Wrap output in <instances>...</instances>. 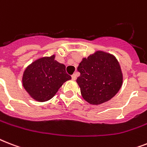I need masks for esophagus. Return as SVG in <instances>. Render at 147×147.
Masks as SVG:
<instances>
[{"instance_id": "34e87169", "label": "esophagus", "mask_w": 147, "mask_h": 147, "mask_svg": "<svg viewBox=\"0 0 147 147\" xmlns=\"http://www.w3.org/2000/svg\"><path fill=\"white\" fill-rule=\"evenodd\" d=\"M71 79H72V80H76V74H73V75H72V76H71Z\"/></svg>"}]
</instances>
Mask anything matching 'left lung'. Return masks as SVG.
Segmentation results:
<instances>
[{
	"label": "left lung",
	"mask_w": 147,
	"mask_h": 147,
	"mask_svg": "<svg viewBox=\"0 0 147 147\" xmlns=\"http://www.w3.org/2000/svg\"><path fill=\"white\" fill-rule=\"evenodd\" d=\"M80 76L77 83L82 98L88 103L98 105L111 100L121 89L123 73L114 55L96 51L83 58L78 66Z\"/></svg>",
	"instance_id": "1"
}]
</instances>
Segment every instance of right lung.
Masks as SVG:
<instances>
[{
    "mask_svg": "<svg viewBox=\"0 0 147 147\" xmlns=\"http://www.w3.org/2000/svg\"><path fill=\"white\" fill-rule=\"evenodd\" d=\"M71 77L65 65L55 59V55L38 59L26 67L22 77L24 89L39 102L50 100L59 88Z\"/></svg>",
    "mask_w": 147,
    "mask_h": 147,
    "instance_id": "1",
    "label": "right lung"
}]
</instances>
